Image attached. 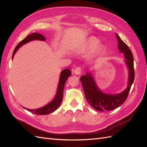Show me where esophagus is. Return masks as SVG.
I'll use <instances>...</instances> for the list:
<instances>
[{"label":"esophagus","instance_id":"esophagus-1","mask_svg":"<svg viewBox=\"0 0 147 147\" xmlns=\"http://www.w3.org/2000/svg\"><path fill=\"white\" fill-rule=\"evenodd\" d=\"M81 67H78L76 69L74 70V73L76 74V75H80L81 73Z\"/></svg>","mask_w":147,"mask_h":147}]
</instances>
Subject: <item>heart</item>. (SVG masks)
<instances>
[{
    "label": "heart",
    "instance_id": "heart-1",
    "mask_svg": "<svg viewBox=\"0 0 147 147\" xmlns=\"http://www.w3.org/2000/svg\"><path fill=\"white\" fill-rule=\"evenodd\" d=\"M99 40L95 37H89L79 48L77 52L79 53H86L94 50L93 55L94 56L98 55L104 50V45L99 43Z\"/></svg>",
    "mask_w": 147,
    "mask_h": 147
}]
</instances>
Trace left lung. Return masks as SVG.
Wrapping results in <instances>:
<instances>
[{
	"label": "left lung",
	"instance_id": "1",
	"mask_svg": "<svg viewBox=\"0 0 147 147\" xmlns=\"http://www.w3.org/2000/svg\"><path fill=\"white\" fill-rule=\"evenodd\" d=\"M116 34L118 40V48L119 53L124 56V62L128 69L127 86L123 92L117 94H107L102 91L97 85L91 71L80 77L83 91L88 102L93 108L99 112L110 111L118 108L126 100L132 84L134 82L135 74L134 59L131 50L126 44Z\"/></svg>",
	"mask_w": 147,
	"mask_h": 147
}]
</instances>
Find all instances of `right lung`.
<instances>
[{
  "label": "right lung",
  "instance_id": "1",
  "mask_svg": "<svg viewBox=\"0 0 147 147\" xmlns=\"http://www.w3.org/2000/svg\"><path fill=\"white\" fill-rule=\"evenodd\" d=\"M34 40H41V41H45L46 38L43 36V35L38 34V33H32L28 36L26 37L23 40L21 41L18 45L15 48L14 51L12 55V59H13V57H14L16 52L18 50V49L21 47L24 44L27 43L28 42H30L31 41ZM70 75H72V73H71V71L69 69H65L61 71L60 74V77L59 80V83L58 85H57V88L56 95L54 97L53 99L48 103L47 105H44L40 108H38L36 109H26L25 107H23L26 110H28L29 112H32L33 113H35L36 115H48L50 114V113H52L55 111L57 108L59 107V105H61L62 100H63V91H64V88L65 86V83L66 82L67 79Z\"/></svg>",
  "mask_w": 147,
  "mask_h": 147
}]
</instances>
